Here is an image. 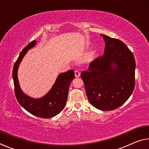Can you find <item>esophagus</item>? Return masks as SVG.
<instances>
[{
    "label": "esophagus",
    "instance_id": "esophagus-1",
    "mask_svg": "<svg viewBox=\"0 0 149 149\" xmlns=\"http://www.w3.org/2000/svg\"><path fill=\"white\" fill-rule=\"evenodd\" d=\"M80 75H81V74H80L79 71H78V70H75V77H80Z\"/></svg>",
    "mask_w": 149,
    "mask_h": 149
}]
</instances>
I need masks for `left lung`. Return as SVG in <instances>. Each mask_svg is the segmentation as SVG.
<instances>
[{
    "mask_svg": "<svg viewBox=\"0 0 149 149\" xmlns=\"http://www.w3.org/2000/svg\"><path fill=\"white\" fill-rule=\"evenodd\" d=\"M104 54L93 60L81 74L91 104L103 111L125 103L134 90L135 61L132 51L117 39L101 35Z\"/></svg>",
    "mask_w": 149,
    "mask_h": 149,
    "instance_id": "left-lung-1",
    "label": "left lung"
}]
</instances>
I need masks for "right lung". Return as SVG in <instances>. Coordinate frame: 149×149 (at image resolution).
<instances>
[{
    "label": "right lung",
    "instance_id": "1",
    "mask_svg": "<svg viewBox=\"0 0 149 149\" xmlns=\"http://www.w3.org/2000/svg\"><path fill=\"white\" fill-rule=\"evenodd\" d=\"M36 42L34 40L27 45L20 52L18 58L15 62L12 72L15 95L19 104L27 112L40 118H49L58 114L64 109L70 83L74 79L75 74L74 70H70L59 74L49 91L39 99H34L25 94L19 86L17 70L27 50L35 47Z\"/></svg>",
    "mask_w": 149,
    "mask_h": 149
}]
</instances>
